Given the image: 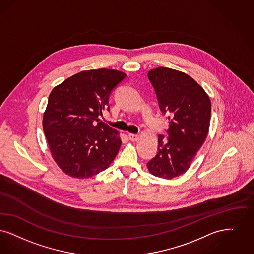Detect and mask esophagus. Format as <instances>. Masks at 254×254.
I'll list each match as a JSON object with an SVG mask.
<instances>
[{
	"mask_svg": "<svg viewBox=\"0 0 254 254\" xmlns=\"http://www.w3.org/2000/svg\"><path fill=\"white\" fill-rule=\"evenodd\" d=\"M128 136H129V139H130L131 141H136V140H138V138H139V135H138V134H135V133H129Z\"/></svg>",
	"mask_w": 254,
	"mask_h": 254,
	"instance_id": "1",
	"label": "esophagus"
}]
</instances>
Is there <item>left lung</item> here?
Segmentation results:
<instances>
[{
  "label": "left lung",
  "instance_id": "8db88e82",
  "mask_svg": "<svg viewBox=\"0 0 254 254\" xmlns=\"http://www.w3.org/2000/svg\"><path fill=\"white\" fill-rule=\"evenodd\" d=\"M159 108L168 116V138L158 135L157 154L147 167L155 177L172 179L183 175L207 138L210 98L187 74L167 67L149 71Z\"/></svg>",
  "mask_w": 254,
  "mask_h": 254
}]
</instances>
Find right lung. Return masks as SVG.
Listing matches in <instances>:
<instances>
[{"label":"right lung","mask_w":254,"mask_h":254,"mask_svg":"<svg viewBox=\"0 0 254 254\" xmlns=\"http://www.w3.org/2000/svg\"><path fill=\"white\" fill-rule=\"evenodd\" d=\"M126 74L94 69L68 77L53 89L43 127L56 163L67 176L88 178L106 170L122 145L120 133L99 121L114 88Z\"/></svg>","instance_id":"obj_1"}]
</instances>
